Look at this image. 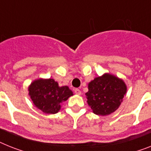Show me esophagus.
I'll return each mask as SVG.
<instances>
[{
    "label": "esophagus",
    "mask_w": 151,
    "mask_h": 151,
    "mask_svg": "<svg viewBox=\"0 0 151 151\" xmlns=\"http://www.w3.org/2000/svg\"><path fill=\"white\" fill-rule=\"evenodd\" d=\"M75 93L76 94V95H78V96H80L81 94H82V92H81L80 89H75Z\"/></svg>",
    "instance_id": "obj_1"
}]
</instances>
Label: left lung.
Segmentation results:
<instances>
[{
    "label": "left lung",
    "mask_w": 151,
    "mask_h": 151,
    "mask_svg": "<svg viewBox=\"0 0 151 151\" xmlns=\"http://www.w3.org/2000/svg\"><path fill=\"white\" fill-rule=\"evenodd\" d=\"M127 91L125 82L110 73L96 77L88 84L87 103L93 113L107 116L118 109Z\"/></svg>",
    "instance_id": "1"
}]
</instances>
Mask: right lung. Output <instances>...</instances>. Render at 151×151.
<instances>
[{
  "mask_svg": "<svg viewBox=\"0 0 151 151\" xmlns=\"http://www.w3.org/2000/svg\"><path fill=\"white\" fill-rule=\"evenodd\" d=\"M28 91L34 105L47 114L58 113L62 103L73 96V92L68 86H59L58 83L51 78L34 80L29 85Z\"/></svg>",
  "mask_w": 151,
  "mask_h": 151,
  "instance_id": "obj_1",
  "label": "right lung"
}]
</instances>
